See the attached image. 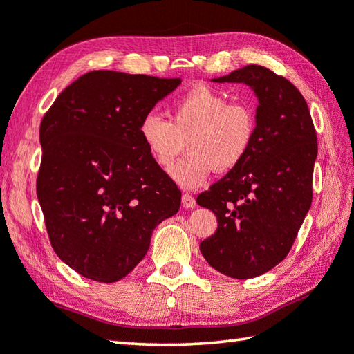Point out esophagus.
Returning <instances> with one entry per match:
<instances>
[{
  "label": "esophagus",
  "mask_w": 354,
  "mask_h": 354,
  "mask_svg": "<svg viewBox=\"0 0 354 354\" xmlns=\"http://www.w3.org/2000/svg\"><path fill=\"white\" fill-rule=\"evenodd\" d=\"M183 205H184L185 209H195L196 207L195 198L192 196V195H189V194H184L183 195Z\"/></svg>",
  "instance_id": "esophagus-1"
}]
</instances>
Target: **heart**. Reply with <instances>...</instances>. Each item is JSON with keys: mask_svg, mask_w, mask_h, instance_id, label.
I'll list each match as a JSON object with an SVG mask.
<instances>
[{"mask_svg": "<svg viewBox=\"0 0 354 354\" xmlns=\"http://www.w3.org/2000/svg\"><path fill=\"white\" fill-rule=\"evenodd\" d=\"M139 138L159 169L169 170L187 140L189 155L170 170L184 189H196L212 173L239 167L257 134L254 108L229 102L227 95L207 85H196L170 105V120L156 111L139 122Z\"/></svg>", "mask_w": 354, "mask_h": 354, "instance_id": "1", "label": "heart"}]
</instances>
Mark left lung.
Instances as JSON below:
<instances>
[{"instance_id":"1","label":"left lung","mask_w":354,"mask_h":354,"mask_svg":"<svg viewBox=\"0 0 354 354\" xmlns=\"http://www.w3.org/2000/svg\"><path fill=\"white\" fill-rule=\"evenodd\" d=\"M212 82L244 83L259 106L248 156L196 198L218 220L199 250L227 277H259L288 255L311 207L316 130L304 95L268 68L249 65Z\"/></svg>"}]
</instances>
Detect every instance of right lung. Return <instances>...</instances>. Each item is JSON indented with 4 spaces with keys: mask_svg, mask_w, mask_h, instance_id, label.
Returning a JSON list of instances; mask_svg holds the SVG:
<instances>
[{
    "mask_svg": "<svg viewBox=\"0 0 354 354\" xmlns=\"http://www.w3.org/2000/svg\"><path fill=\"white\" fill-rule=\"evenodd\" d=\"M179 83L91 71L44 114L37 196L55 254L83 277L124 279L145 257L158 224L179 210L181 190L153 162L138 131Z\"/></svg>",
    "mask_w": 354,
    "mask_h": 354,
    "instance_id": "add662e5",
    "label": "right lung"
}]
</instances>
